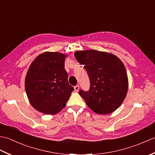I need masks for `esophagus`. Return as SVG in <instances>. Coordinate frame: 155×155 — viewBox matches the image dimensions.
Returning <instances> with one entry per match:
<instances>
[{"mask_svg":"<svg viewBox=\"0 0 155 155\" xmlns=\"http://www.w3.org/2000/svg\"><path fill=\"white\" fill-rule=\"evenodd\" d=\"M74 91L75 92H78V90H79V85H78V84L76 85V86H74Z\"/></svg>","mask_w":155,"mask_h":155,"instance_id":"obj_1","label":"esophagus"}]
</instances>
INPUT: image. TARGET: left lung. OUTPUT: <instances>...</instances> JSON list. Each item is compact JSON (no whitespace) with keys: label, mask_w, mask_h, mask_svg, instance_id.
<instances>
[{"label":"left lung","mask_w":155,"mask_h":155,"mask_svg":"<svg viewBox=\"0 0 155 155\" xmlns=\"http://www.w3.org/2000/svg\"><path fill=\"white\" fill-rule=\"evenodd\" d=\"M90 80L89 90L78 93L94 113L107 114L120 106L126 97L128 77L123 62L108 52L88 50L74 52Z\"/></svg>","instance_id":"8db88e82"}]
</instances>
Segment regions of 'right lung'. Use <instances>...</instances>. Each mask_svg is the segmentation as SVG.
Returning a JSON list of instances; mask_svg holds the SVG:
<instances>
[{
	"instance_id": "obj_1",
	"label": "right lung",
	"mask_w": 155,
	"mask_h": 155,
	"mask_svg": "<svg viewBox=\"0 0 155 155\" xmlns=\"http://www.w3.org/2000/svg\"><path fill=\"white\" fill-rule=\"evenodd\" d=\"M66 56L44 52L36 58L25 78V90L31 105L47 114H54L65 107L74 88L68 84L64 69Z\"/></svg>"
}]
</instances>
